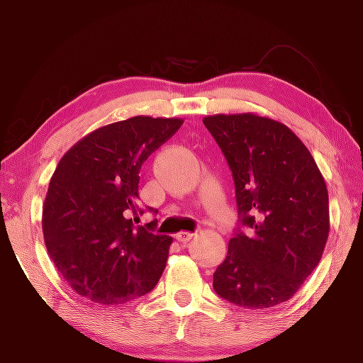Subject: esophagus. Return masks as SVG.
<instances>
[{
	"label": "esophagus",
	"mask_w": 363,
	"mask_h": 363,
	"mask_svg": "<svg viewBox=\"0 0 363 363\" xmlns=\"http://www.w3.org/2000/svg\"><path fill=\"white\" fill-rule=\"evenodd\" d=\"M175 238L180 243H186V242H190V240L193 238V233H190V232H180V233L175 235Z\"/></svg>",
	"instance_id": "obj_1"
}]
</instances>
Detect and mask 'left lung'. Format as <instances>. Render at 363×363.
<instances>
[{"instance_id": "1", "label": "left lung", "mask_w": 363, "mask_h": 363, "mask_svg": "<svg viewBox=\"0 0 363 363\" xmlns=\"http://www.w3.org/2000/svg\"><path fill=\"white\" fill-rule=\"evenodd\" d=\"M227 158L240 223L213 274L222 298L245 308H270L291 298L325 248L328 191L302 140L280 121L255 113L205 116Z\"/></svg>"}]
</instances>
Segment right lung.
<instances>
[{
  "instance_id": "add662e5",
  "label": "right lung",
  "mask_w": 363,
  "mask_h": 363,
  "mask_svg": "<svg viewBox=\"0 0 363 363\" xmlns=\"http://www.w3.org/2000/svg\"><path fill=\"white\" fill-rule=\"evenodd\" d=\"M182 118L133 116L74 143L50 180L43 237L55 267L78 295L120 305L155 289L173 242L135 227L141 164L170 140Z\"/></svg>"
}]
</instances>
